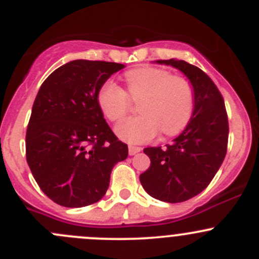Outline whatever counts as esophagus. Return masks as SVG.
Instances as JSON below:
<instances>
[{
    "label": "esophagus",
    "instance_id": "obj_1",
    "mask_svg": "<svg viewBox=\"0 0 259 259\" xmlns=\"http://www.w3.org/2000/svg\"><path fill=\"white\" fill-rule=\"evenodd\" d=\"M140 151H142V148H140V146H133V145L129 146L130 155H135V154L140 153Z\"/></svg>",
    "mask_w": 259,
    "mask_h": 259
}]
</instances>
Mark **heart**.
I'll use <instances>...</instances> for the list:
<instances>
[{"label": "heart", "instance_id": "1", "mask_svg": "<svg viewBox=\"0 0 259 259\" xmlns=\"http://www.w3.org/2000/svg\"><path fill=\"white\" fill-rule=\"evenodd\" d=\"M126 93L113 80H108L98 91L100 110L110 121H117L129 110L130 100L139 101L142 115L129 117L116 125L115 134L129 144H144L158 137L182 132L194 110V90L190 81L171 75L168 70L142 66L124 75Z\"/></svg>", "mask_w": 259, "mask_h": 259}]
</instances>
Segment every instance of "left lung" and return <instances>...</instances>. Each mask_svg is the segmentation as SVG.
<instances>
[{
    "label": "left lung",
    "mask_w": 259,
    "mask_h": 259,
    "mask_svg": "<svg viewBox=\"0 0 259 259\" xmlns=\"http://www.w3.org/2000/svg\"><path fill=\"white\" fill-rule=\"evenodd\" d=\"M156 62L176 67L189 79L194 90V110L171 144L144 149L150 166L140 174V183L155 199L180 203L203 192L223 163L228 145V116L223 96L199 67L174 59Z\"/></svg>",
    "instance_id": "8db88e82"
}]
</instances>
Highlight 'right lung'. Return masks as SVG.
<instances>
[{"mask_svg": "<svg viewBox=\"0 0 259 259\" xmlns=\"http://www.w3.org/2000/svg\"><path fill=\"white\" fill-rule=\"evenodd\" d=\"M122 64L74 60L44 81L26 133L33 178L57 204L81 208L105 195L114 165L127 158L104 119L98 91Z\"/></svg>", "mask_w": 259, "mask_h": 259, "instance_id": "right-lung-1", "label": "right lung"}]
</instances>
